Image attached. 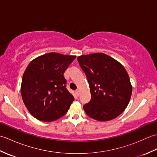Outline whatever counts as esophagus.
I'll list each match as a JSON object with an SVG mask.
<instances>
[{
	"label": "esophagus",
	"instance_id": "1",
	"mask_svg": "<svg viewBox=\"0 0 157 157\" xmlns=\"http://www.w3.org/2000/svg\"><path fill=\"white\" fill-rule=\"evenodd\" d=\"M75 94H77V96H79V90H77L75 91Z\"/></svg>",
	"mask_w": 157,
	"mask_h": 157
}]
</instances>
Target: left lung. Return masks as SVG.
I'll list each match as a JSON object with an SVG mask.
<instances>
[{"label":"left lung","instance_id":"left-lung-1","mask_svg":"<svg viewBox=\"0 0 157 157\" xmlns=\"http://www.w3.org/2000/svg\"><path fill=\"white\" fill-rule=\"evenodd\" d=\"M78 61L90 86L91 100L84 106L89 117L107 121L122 113L128 105L132 86L121 63L102 52L81 55Z\"/></svg>","mask_w":157,"mask_h":157}]
</instances>
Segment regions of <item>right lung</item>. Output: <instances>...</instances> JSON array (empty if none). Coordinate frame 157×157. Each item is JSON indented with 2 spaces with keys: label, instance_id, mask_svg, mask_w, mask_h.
<instances>
[{
  "label": "right lung",
  "instance_id": "obj_1",
  "mask_svg": "<svg viewBox=\"0 0 157 157\" xmlns=\"http://www.w3.org/2000/svg\"><path fill=\"white\" fill-rule=\"evenodd\" d=\"M75 57L49 52L29 63L23 75L21 94L34 117L51 122L67 112L74 98L66 88L63 73Z\"/></svg>",
  "mask_w": 157,
  "mask_h": 157
}]
</instances>
